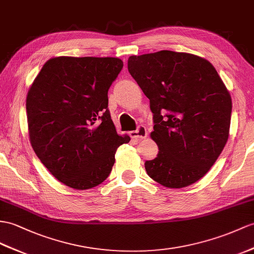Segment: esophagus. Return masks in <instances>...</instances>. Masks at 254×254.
Masks as SVG:
<instances>
[{
	"label": "esophagus",
	"mask_w": 254,
	"mask_h": 254,
	"mask_svg": "<svg viewBox=\"0 0 254 254\" xmlns=\"http://www.w3.org/2000/svg\"><path fill=\"white\" fill-rule=\"evenodd\" d=\"M129 134H130V137L133 139H144V138H146L147 131H146V128L141 125L137 128V130L130 131L129 132Z\"/></svg>",
	"instance_id": "obj_1"
}]
</instances>
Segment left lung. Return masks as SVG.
Returning a JSON list of instances; mask_svg holds the SVG:
<instances>
[{"label": "left lung", "instance_id": "left-lung-1", "mask_svg": "<svg viewBox=\"0 0 254 254\" xmlns=\"http://www.w3.org/2000/svg\"><path fill=\"white\" fill-rule=\"evenodd\" d=\"M128 71L150 99L157 157L147 175L170 189L198 181L211 168L230 133L232 98L214 66L188 53L130 56Z\"/></svg>", "mask_w": 254, "mask_h": 254}]
</instances>
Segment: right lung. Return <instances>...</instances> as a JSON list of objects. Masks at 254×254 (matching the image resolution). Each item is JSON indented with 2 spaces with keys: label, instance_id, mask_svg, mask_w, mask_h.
<instances>
[{
  "label": "right lung",
  "instance_id": "right-lung-1",
  "mask_svg": "<svg viewBox=\"0 0 254 254\" xmlns=\"http://www.w3.org/2000/svg\"><path fill=\"white\" fill-rule=\"evenodd\" d=\"M113 57L49 59L27 96L30 142L48 171L75 190L97 187L109 177L117 134L108 109V91L123 69Z\"/></svg>",
  "mask_w": 254,
  "mask_h": 254
}]
</instances>
